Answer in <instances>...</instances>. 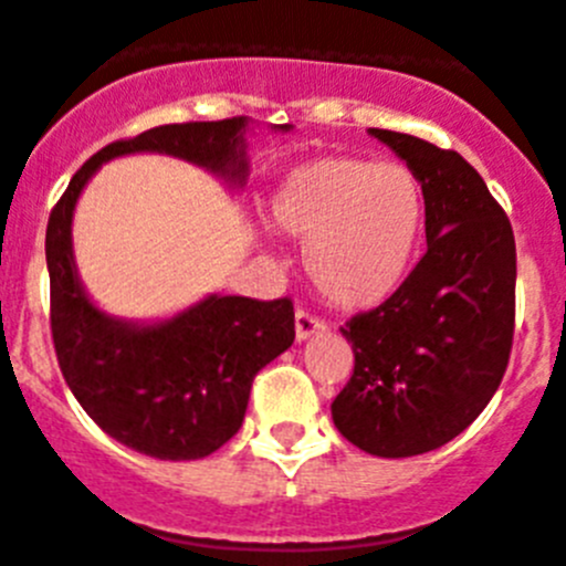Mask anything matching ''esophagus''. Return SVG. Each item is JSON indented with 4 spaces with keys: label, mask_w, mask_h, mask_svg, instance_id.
I'll list each match as a JSON object with an SVG mask.
<instances>
[{
    "label": "esophagus",
    "mask_w": 566,
    "mask_h": 566,
    "mask_svg": "<svg viewBox=\"0 0 566 566\" xmlns=\"http://www.w3.org/2000/svg\"><path fill=\"white\" fill-rule=\"evenodd\" d=\"M323 332H326V323H323L321 317H315L312 312H306V310L295 312V337L310 339V337H315V334H323Z\"/></svg>",
    "instance_id": "esophagus-1"
}]
</instances>
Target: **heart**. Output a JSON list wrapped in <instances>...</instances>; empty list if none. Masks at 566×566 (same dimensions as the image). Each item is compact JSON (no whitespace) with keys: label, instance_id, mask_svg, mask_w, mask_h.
<instances>
[{"label":"heart","instance_id":"heart-1","mask_svg":"<svg viewBox=\"0 0 566 566\" xmlns=\"http://www.w3.org/2000/svg\"><path fill=\"white\" fill-rule=\"evenodd\" d=\"M426 216L403 163L321 157L293 168L271 199V223L304 245L312 284L332 304L365 310L398 293Z\"/></svg>","mask_w":566,"mask_h":566}]
</instances>
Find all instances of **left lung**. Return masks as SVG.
I'll return each instance as SVG.
<instances>
[{"instance_id":"8db88e82","label":"left lung","mask_w":566,"mask_h":566,"mask_svg":"<svg viewBox=\"0 0 566 566\" xmlns=\"http://www.w3.org/2000/svg\"><path fill=\"white\" fill-rule=\"evenodd\" d=\"M370 135L422 182L429 249L398 293L339 328L354 373L332 417L359 451L403 459L462 434L501 387L517 249L506 212L462 155L403 132Z\"/></svg>"}]
</instances>
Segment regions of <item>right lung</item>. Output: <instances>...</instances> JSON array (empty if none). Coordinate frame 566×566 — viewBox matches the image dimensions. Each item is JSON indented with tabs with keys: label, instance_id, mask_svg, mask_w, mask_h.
Listing matches in <instances>:
<instances>
[{
	"label": "right lung",
	"instance_id": "add662e5",
	"mask_svg": "<svg viewBox=\"0 0 566 566\" xmlns=\"http://www.w3.org/2000/svg\"><path fill=\"white\" fill-rule=\"evenodd\" d=\"M245 126L249 120L240 115L155 126L115 140L74 174L49 216V321L65 384L104 434L166 462L205 459L238 434L254 376L293 345V301L210 295L171 321L149 326L118 321L96 310L82 290L71 218L102 163L135 151L182 157L243 185Z\"/></svg>",
	"mask_w": 566,
	"mask_h": 566
}]
</instances>
